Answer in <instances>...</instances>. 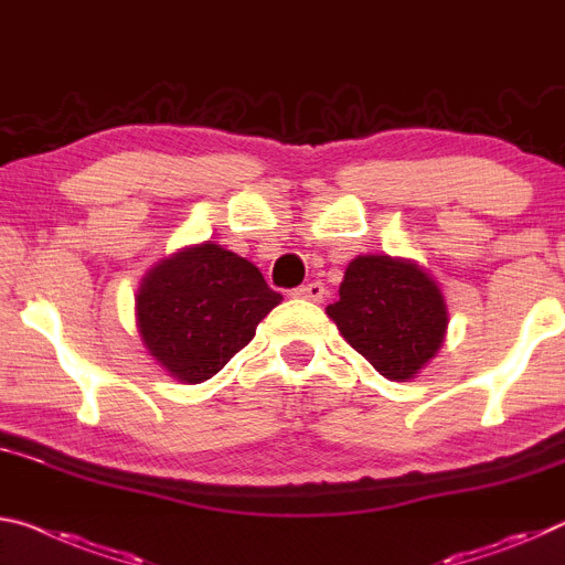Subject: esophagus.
<instances>
[{
  "label": "esophagus",
  "instance_id": "esophagus-1",
  "mask_svg": "<svg viewBox=\"0 0 565 565\" xmlns=\"http://www.w3.org/2000/svg\"><path fill=\"white\" fill-rule=\"evenodd\" d=\"M294 297L309 299V301H321V299H324V286H321V281L303 284V286H299V289H294Z\"/></svg>",
  "mask_w": 565,
  "mask_h": 565
}]
</instances>
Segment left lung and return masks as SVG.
Here are the masks:
<instances>
[{
	"label": "left lung",
	"mask_w": 565,
	"mask_h": 565,
	"mask_svg": "<svg viewBox=\"0 0 565 565\" xmlns=\"http://www.w3.org/2000/svg\"><path fill=\"white\" fill-rule=\"evenodd\" d=\"M327 315L382 377L409 380L433 360L447 329L437 284L417 264L356 256Z\"/></svg>",
	"instance_id": "obj_1"
}]
</instances>
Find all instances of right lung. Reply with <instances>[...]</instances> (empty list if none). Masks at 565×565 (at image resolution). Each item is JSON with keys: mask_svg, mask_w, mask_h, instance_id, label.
<instances>
[{"mask_svg": "<svg viewBox=\"0 0 565 565\" xmlns=\"http://www.w3.org/2000/svg\"><path fill=\"white\" fill-rule=\"evenodd\" d=\"M281 294L258 268L216 244L185 248L142 279L136 309L148 352L175 380H211L256 334Z\"/></svg>", "mask_w": 565, "mask_h": 565, "instance_id": "obj_1", "label": "right lung"}]
</instances>
